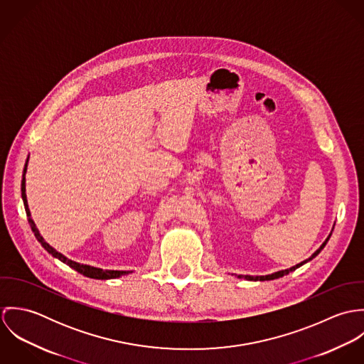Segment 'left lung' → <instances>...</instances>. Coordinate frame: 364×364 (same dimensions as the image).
Returning a JSON list of instances; mask_svg holds the SVG:
<instances>
[{
    "instance_id": "1",
    "label": "left lung",
    "mask_w": 364,
    "mask_h": 364,
    "mask_svg": "<svg viewBox=\"0 0 364 364\" xmlns=\"http://www.w3.org/2000/svg\"><path fill=\"white\" fill-rule=\"evenodd\" d=\"M328 240H329V237L325 240V242L312 254L311 257L309 258L307 260H304V262H301V263H299V264H296V266H293V267H290V269H286V270H280V272H276V273H272V274H266V276H238V277H241V279H247V280H273V279H279V277H283L284 274H289L290 272H293V270H296L297 267H300L301 264H304V263H307L309 260H311L312 258H315L322 250H323V247L326 245V242H328Z\"/></svg>"
}]
</instances>
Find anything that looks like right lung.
Here are the masks:
<instances>
[{
  "label": "right lung",
  "mask_w": 364,
  "mask_h": 364,
  "mask_svg": "<svg viewBox=\"0 0 364 364\" xmlns=\"http://www.w3.org/2000/svg\"><path fill=\"white\" fill-rule=\"evenodd\" d=\"M26 166H28V164H25L23 175H25V172H26ZM22 199H23V205H25V210H26L28 221H29V224H31V228H32L35 237H36L38 241L42 244V247H43L49 254H52L54 258L64 262V263L68 264L70 267L75 269V270L80 272L81 274H84V276H87V277H91V279H114V277H120L122 274L130 273V272H122V270H102V269H98V267L88 266V264H81V263H77V262H74V260H70L68 258H65L64 255H61L60 252H57L54 248H52V247L43 240V237L39 234V231H38V228H36V225H35V223H33V220H32V217H31V211H29L28 200H26V193H25V176L22 178Z\"/></svg>",
  "instance_id": "right-lung-1"
}]
</instances>
